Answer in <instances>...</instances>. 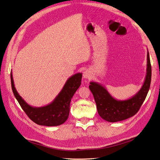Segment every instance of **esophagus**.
Instances as JSON below:
<instances>
[{"instance_id":"1","label":"esophagus","mask_w":160,"mask_h":160,"mask_svg":"<svg viewBox=\"0 0 160 160\" xmlns=\"http://www.w3.org/2000/svg\"><path fill=\"white\" fill-rule=\"evenodd\" d=\"M92 77V74L91 73V72L89 71V70H86V71H84L83 73V78L84 79H87V80H89L91 79Z\"/></svg>"}]
</instances>
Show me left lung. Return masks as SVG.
Segmentation results:
<instances>
[{
    "instance_id": "1",
    "label": "left lung",
    "mask_w": 160,
    "mask_h": 160,
    "mask_svg": "<svg viewBox=\"0 0 160 160\" xmlns=\"http://www.w3.org/2000/svg\"><path fill=\"white\" fill-rule=\"evenodd\" d=\"M147 73L142 87L136 93L128 99L114 98L102 84L91 82L89 88L93 95L100 117L106 121L114 122L133 117L139 110L149 90L151 80V66L149 53L147 50Z\"/></svg>"
}]
</instances>
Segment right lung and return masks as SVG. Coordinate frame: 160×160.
Segmentation results:
<instances>
[{
  "label": "right lung",
  "mask_w": 160,
  "mask_h": 160,
  "mask_svg": "<svg viewBox=\"0 0 160 160\" xmlns=\"http://www.w3.org/2000/svg\"><path fill=\"white\" fill-rule=\"evenodd\" d=\"M82 73H77L67 80L60 92L48 105L35 107L29 105L18 93L11 72V82L15 98L25 113L35 123L44 126H58L67 121L69 114L71 99L81 84Z\"/></svg>",
  "instance_id": "right-lung-1"
}]
</instances>
